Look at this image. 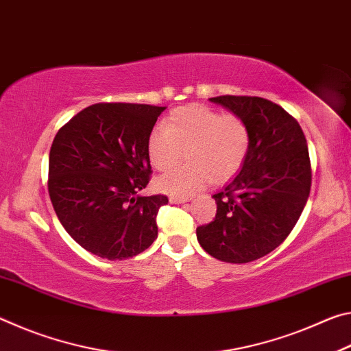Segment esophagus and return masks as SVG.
<instances>
[{
    "label": "esophagus",
    "mask_w": 351,
    "mask_h": 351,
    "mask_svg": "<svg viewBox=\"0 0 351 351\" xmlns=\"http://www.w3.org/2000/svg\"><path fill=\"white\" fill-rule=\"evenodd\" d=\"M186 201H189L187 197H170V203L173 204H182L186 203Z\"/></svg>",
    "instance_id": "34e87169"
}]
</instances>
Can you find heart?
<instances>
[{
  "instance_id": "1",
  "label": "heart",
  "mask_w": 351,
  "mask_h": 351,
  "mask_svg": "<svg viewBox=\"0 0 351 351\" xmlns=\"http://www.w3.org/2000/svg\"><path fill=\"white\" fill-rule=\"evenodd\" d=\"M251 148V130L240 116L223 114L204 105L176 108L165 119L164 127L153 130L147 142L150 162L158 170H169L181 161L186 150L187 161L158 178L161 192L187 197L204 184L224 182L237 175Z\"/></svg>"
}]
</instances>
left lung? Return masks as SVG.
Returning a JSON list of instances; mask_svg holds the SVG:
<instances>
[{"label": "left lung", "mask_w": 351, "mask_h": 351, "mask_svg": "<svg viewBox=\"0 0 351 351\" xmlns=\"http://www.w3.org/2000/svg\"><path fill=\"white\" fill-rule=\"evenodd\" d=\"M210 102L240 116L251 148L240 173L213 195V221L197 228L204 251L228 263H247L282 245L294 229L311 189V162L299 122L280 105L255 96Z\"/></svg>", "instance_id": "8db88e82"}]
</instances>
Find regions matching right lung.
<instances>
[{"mask_svg": "<svg viewBox=\"0 0 351 351\" xmlns=\"http://www.w3.org/2000/svg\"><path fill=\"white\" fill-rule=\"evenodd\" d=\"M164 106L102 102L58 130L49 152L51 203L66 232L97 257L123 260L158 237L165 195L141 197L152 178L147 142Z\"/></svg>", "mask_w": 351, "mask_h": 351, "instance_id": "1", "label": "right lung"}]
</instances>
